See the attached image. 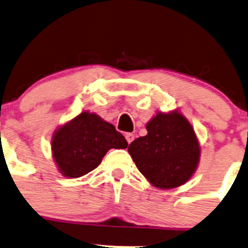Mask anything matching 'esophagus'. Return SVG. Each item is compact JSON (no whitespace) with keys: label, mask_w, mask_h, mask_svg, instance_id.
<instances>
[{"label":"esophagus","mask_w":248,"mask_h":248,"mask_svg":"<svg viewBox=\"0 0 248 248\" xmlns=\"http://www.w3.org/2000/svg\"><path fill=\"white\" fill-rule=\"evenodd\" d=\"M125 139H126V141H128V143H130V142H133V140L135 139V135H134V134H131V133H126L125 134Z\"/></svg>","instance_id":"obj_1"}]
</instances>
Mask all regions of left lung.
<instances>
[{"label": "left lung", "mask_w": 248, "mask_h": 248, "mask_svg": "<svg viewBox=\"0 0 248 248\" xmlns=\"http://www.w3.org/2000/svg\"><path fill=\"white\" fill-rule=\"evenodd\" d=\"M146 129L147 135L128 148L140 173L158 188L185 184L200 161L199 141L190 123L178 112H159Z\"/></svg>", "instance_id": "left-lung-1"}]
</instances>
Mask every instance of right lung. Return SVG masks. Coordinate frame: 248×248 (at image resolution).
I'll use <instances>...</instances> for the list:
<instances>
[{"label":"right lung","instance_id":"obj_1","mask_svg":"<svg viewBox=\"0 0 248 248\" xmlns=\"http://www.w3.org/2000/svg\"><path fill=\"white\" fill-rule=\"evenodd\" d=\"M125 138L95 113L82 112L61 126L52 139V153L61 173L80 178L100 166L110 148H126Z\"/></svg>","mask_w":248,"mask_h":248}]
</instances>
